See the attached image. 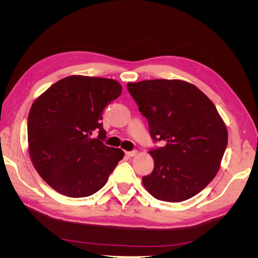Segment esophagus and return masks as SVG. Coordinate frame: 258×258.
Wrapping results in <instances>:
<instances>
[{"mask_svg": "<svg viewBox=\"0 0 258 258\" xmlns=\"http://www.w3.org/2000/svg\"><path fill=\"white\" fill-rule=\"evenodd\" d=\"M137 151H127L124 152V154H126V156H128V157H134L135 155H137Z\"/></svg>", "mask_w": 258, "mask_h": 258, "instance_id": "esophagus-1", "label": "esophagus"}]
</instances>
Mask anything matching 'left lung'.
I'll list each match as a JSON object with an SVG mask.
<instances>
[{"instance_id":"left-lung-1","label":"left lung","mask_w":258,"mask_h":258,"mask_svg":"<svg viewBox=\"0 0 258 258\" xmlns=\"http://www.w3.org/2000/svg\"><path fill=\"white\" fill-rule=\"evenodd\" d=\"M128 91L147 119L150 135L165 146L152 148L154 170L142 177L158 200L181 202L212 181L228 142L225 123L196 86L178 80L128 83Z\"/></svg>"}]
</instances>
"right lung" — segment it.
I'll return each mask as SVG.
<instances>
[{
    "label": "right lung",
    "mask_w": 258,
    "mask_h": 258,
    "mask_svg": "<svg viewBox=\"0 0 258 258\" xmlns=\"http://www.w3.org/2000/svg\"><path fill=\"white\" fill-rule=\"evenodd\" d=\"M118 82L73 75L53 84L31 106L28 142L37 173L68 197H87L105 185L123 157L104 145L102 112L121 93Z\"/></svg>",
    "instance_id": "1"
}]
</instances>
